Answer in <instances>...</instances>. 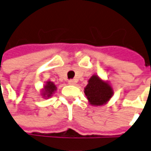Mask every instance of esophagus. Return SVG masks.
Instances as JSON below:
<instances>
[{"instance_id": "esophagus-1", "label": "esophagus", "mask_w": 151, "mask_h": 151, "mask_svg": "<svg viewBox=\"0 0 151 151\" xmlns=\"http://www.w3.org/2000/svg\"><path fill=\"white\" fill-rule=\"evenodd\" d=\"M68 83L70 85H75L76 84V80H68Z\"/></svg>"}]
</instances>
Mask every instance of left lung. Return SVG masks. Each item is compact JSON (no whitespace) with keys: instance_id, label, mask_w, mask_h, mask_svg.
Returning a JSON list of instances; mask_svg holds the SVG:
<instances>
[{"instance_id":"8db88e82","label":"left lung","mask_w":151,"mask_h":151,"mask_svg":"<svg viewBox=\"0 0 151 151\" xmlns=\"http://www.w3.org/2000/svg\"><path fill=\"white\" fill-rule=\"evenodd\" d=\"M84 94L92 106H102L109 101L114 91L107 81L102 80L97 75H93L84 88Z\"/></svg>"}]
</instances>
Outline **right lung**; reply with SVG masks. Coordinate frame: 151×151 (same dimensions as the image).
Instances as JSON below:
<instances>
[{
  "label": "right lung",
  "mask_w": 151,
  "mask_h": 151,
  "mask_svg": "<svg viewBox=\"0 0 151 151\" xmlns=\"http://www.w3.org/2000/svg\"><path fill=\"white\" fill-rule=\"evenodd\" d=\"M57 90V88L55 85V83L52 81H47L44 85V88L41 90V96L43 98L48 99L52 97V95L55 92V91Z\"/></svg>",
  "instance_id": "add662e5"
}]
</instances>
